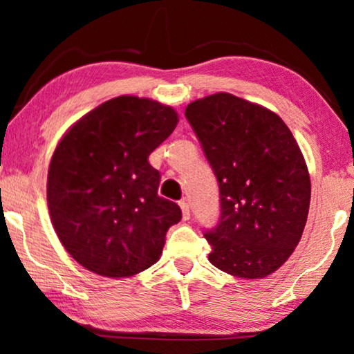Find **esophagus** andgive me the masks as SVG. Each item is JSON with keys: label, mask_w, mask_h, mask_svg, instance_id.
<instances>
[{"label": "esophagus", "mask_w": 354, "mask_h": 354, "mask_svg": "<svg viewBox=\"0 0 354 354\" xmlns=\"http://www.w3.org/2000/svg\"><path fill=\"white\" fill-rule=\"evenodd\" d=\"M180 209H182V216H183V221H188L190 219V206H188V203L185 200H182L180 203Z\"/></svg>", "instance_id": "esophagus-1"}]
</instances>
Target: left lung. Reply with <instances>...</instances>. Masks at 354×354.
<instances>
[{"instance_id": "8db88e82", "label": "left lung", "mask_w": 354, "mask_h": 354, "mask_svg": "<svg viewBox=\"0 0 354 354\" xmlns=\"http://www.w3.org/2000/svg\"><path fill=\"white\" fill-rule=\"evenodd\" d=\"M185 118L219 183L207 259L235 277H268L297 248L308 219L311 180L297 140L272 111L230 93L193 101Z\"/></svg>"}]
</instances>
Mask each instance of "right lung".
<instances>
[{"label": "right lung", "mask_w": 354, "mask_h": 354, "mask_svg": "<svg viewBox=\"0 0 354 354\" xmlns=\"http://www.w3.org/2000/svg\"><path fill=\"white\" fill-rule=\"evenodd\" d=\"M178 122L171 106L118 96L72 125L48 169V209L62 246L104 277H130L159 259L177 203L158 195L148 156Z\"/></svg>", "instance_id": "1"}]
</instances>
